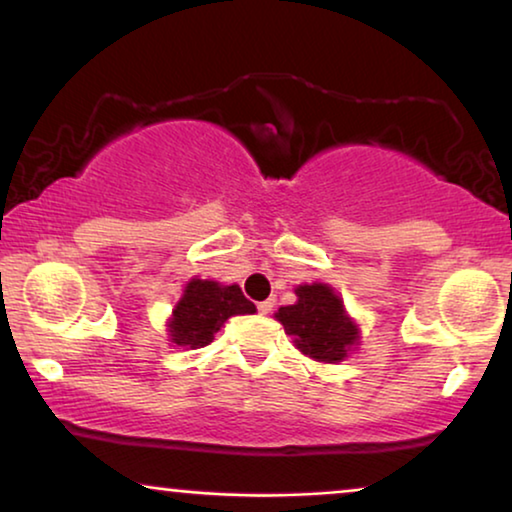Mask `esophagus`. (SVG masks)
Returning <instances> with one entry per match:
<instances>
[{"instance_id": "obj_1", "label": "esophagus", "mask_w": 512, "mask_h": 512, "mask_svg": "<svg viewBox=\"0 0 512 512\" xmlns=\"http://www.w3.org/2000/svg\"><path fill=\"white\" fill-rule=\"evenodd\" d=\"M273 306H276V301H273V299L259 301V304H257V311H259V315H269V313L273 311Z\"/></svg>"}]
</instances>
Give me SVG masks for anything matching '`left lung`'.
Here are the masks:
<instances>
[{"instance_id": "left-lung-1", "label": "left lung", "mask_w": 512, "mask_h": 512, "mask_svg": "<svg viewBox=\"0 0 512 512\" xmlns=\"http://www.w3.org/2000/svg\"><path fill=\"white\" fill-rule=\"evenodd\" d=\"M294 294L297 304L280 306L276 313L294 345L315 362L336 364L348 357L359 341V329L345 313L341 297L325 283L299 285Z\"/></svg>"}]
</instances>
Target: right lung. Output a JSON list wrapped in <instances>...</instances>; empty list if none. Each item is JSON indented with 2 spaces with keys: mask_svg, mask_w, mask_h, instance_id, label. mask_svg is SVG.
<instances>
[{
  "mask_svg": "<svg viewBox=\"0 0 512 512\" xmlns=\"http://www.w3.org/2000/svg\"><path fill=\"white\" fill-rule=\"evenodd\" d=\"M253 301L243 297L239 285L192 278L171 313L169 338L181 348H204L232 315H253Z\"/></svg>",
  "mask_w": 512,
  "mask_h": 512,
  "instance_id": "1",
  "label": "right lung"
}]
</instances>
